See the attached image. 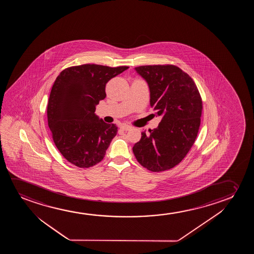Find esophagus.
<instances>
[{"label":"esophagus","mask_w":254,"mask_h":254,"mask_svg":"<svg viewBox=\"0 0 254 254\" xmlns=\"http://www.w3.org/2000/svg\"><path fill=\"white\" fill-rule=\"evenodd\" d=\"M121 129L123 130V131H128V130L131 129V127L127 125H122V127H121Z\"/></svg>","instance_id":"34e87169"}]
</instances>
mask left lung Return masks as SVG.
I'll list each match as a JSON object with an SVG mask.
<instances>
[{
	"label": "left lung",
	"instance_id": "1",
	"mask_svg": "<svg viewBox=\"0 0 254 254\" xmlns=\"http://www.w3.org/2000/svg\"><path fill=\"white\" fill-rule=\"evenodd\" d=\"M146 80L150 106L161 116L156 128L141 132L132 152L142 167L152 172L177 166L194 143L200 125L202 101L194 81L174 65L134 68Z\"/></svg>",
	"mask_w": 254,
	"mask_h": 254
}]
</instances>
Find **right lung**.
<instances>
[{"label":"right lung","mask_w":254,"mask_h":254,"mask_svg":"<svg viewBox=\"0 0 254 254\" xmlns=\"http://www.w3.org/2000/svg\"><path fill=\"white\" fill-rule=\"evenodd\" d=\"M127 68L85 64L66 68L56 78L48 122L56 147L70 163L87 168L103 160L118 127L99 118L95 108L106 98L108 80Z\"/></svg>","instance_id":"add662e5"}]
</instances>
